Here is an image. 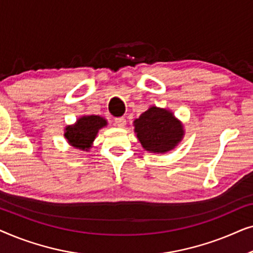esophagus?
<instances>
[{
    "label": "esophagus",
    "mask_w": 253,
    "mask_h": 253,
    "mask_svg": "<svg viewBox=\"0 0 253 253\" xmlns=\"http://www.w3.org/2000/svg\"><path fill=\"white\" fill-rule=\"evenodd\" d=\"M115 124L119 127H124L126 126V120L124 117H117L115 119Z\"/></svg>",
    "instance_id": "esophagus-1"
}]
</instances>
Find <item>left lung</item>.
<instances>
[{
  "instance_id": "8db88e82",
  "label": "left lung",
  "mask_w": 253,
  "mask_h": 253,
  "mask_svg": "<svg viewBox=\"0 0 253 253\" xmlns=\"http://www.w3.org/2000/svg\"><path fill=\"white\" fill-rule=\"evenodd\" d=\"M134 132L141 146L151 153H167L184 136L181 121L170 110L151 107L133 122Z\"/></svg>"
}]
</instances>
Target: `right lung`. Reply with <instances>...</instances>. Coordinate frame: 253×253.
<instances>
[{"label": "right lung", "instance_id": "add662e5", "mask_svg": "<svg viewBox=\"0 0 253 253\" xmlns=\"http://www.w3.org/2000/svg\"><path fill=\"white\" fill-rule=\"evenodd\" d=\"M107 126V121L101 116H82L72 126L65 127L64 137L68 143L79 150L87 151L92 147L99 130Z\"/></svg>", "mask_w": 253, "mask_h": 253}]
</instances>
